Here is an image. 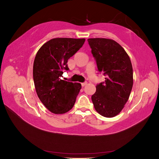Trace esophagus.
<instances>
[{
  "instance_id": "34e87169",
  "label": "esophagus",
  "mask_w": 159,
  "mask_h": 159,
  "mask_svg": "<svg viewBox=\"0 0 159 159\" xmlns=\"http://www.w3.org/2000/svg\"><path fill=\"white\" fill-rule=\"evenodd\" d=\"M87 84H88L87 81H85V82H84V83H81V85H82V87H84V86Z\"/></svg>"
}]
</instances>
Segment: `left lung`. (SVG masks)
Listing matches in <instances>:
<instances>
[{"label":"left lung","instance_id":"obj_1","mask_svg":"<svg viewBox=\"0 0 159 159\" xmlns=\"http://www.w3.org/2000/svg\"><path fill=\"white\" fill-rule=\"evenodd\" d=\"M98 71L105 76L91 96L95 109L105 117L116 116L129 99L133 84L131 60L123 47L107 38H89Z\"/></svg>","mask_w":159,"mask_h":159}]
</instances>
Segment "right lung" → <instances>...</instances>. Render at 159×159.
Listing matches in <instances>:
<instances>
[{
  "instance_id": "add662e5",
  "label": "right lung",
  "mask_w": 159,
  "mask_h": 159,
  "mask_svg": "<svg viewBox=\"0 0 159 159\" xmlns=\"http://www.w3.org/2000/svg\"><path fill=\"white\" fill-rule=\"evenodd\" d=\"M85 39L57 38L46 42L38 51L33 66L36 93L50 111L63 114L74 107L81 88L80 83L61 80L67 62L78 52Z\"/></svg>"
}]
</instances>
